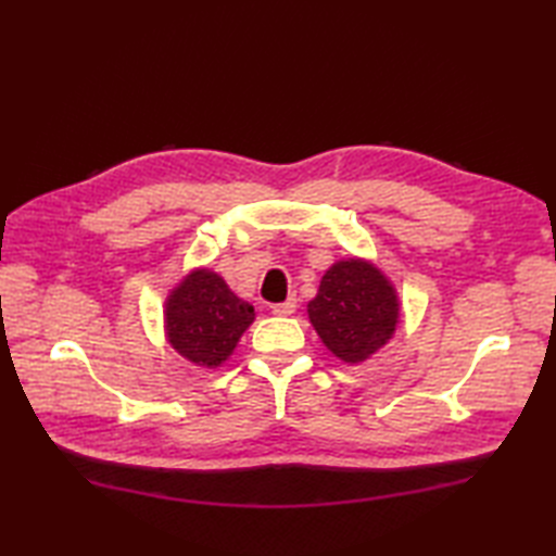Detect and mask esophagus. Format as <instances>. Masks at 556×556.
<instances>
[{"instance_id": "obj_1", "label": "esophagus", "mask_w": 556, "mask_h": 556, "mask_svg": "<svg viewBox=\"0 0 556 556\" xmlns=\"http://www.w3.org/2000/svg\"><path fill=\"white\" fill-rule=\"evenodd\" d=\"M296 308H299V301L296 299H287L285 303H275L271 305V313L275 315H291V313H296Z\"/></svg>"}]
</instances>
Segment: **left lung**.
<instances>
[{"mask_svg": "<svg viewBox=\"0 0 556 556\" xmlns=\"http://www.w3.org/2000/svg\"><path fill=\"white\" fill-rule=\"evenodd\" d=\"M308 315L337 358L358 363L394 334L399 303L380 269L363 260H341L327 269Z\"/></svg>", "mask_w": 556, "mask_h": 556, "instance_id": "8db88e82", "label": "left lung"}]
</instances>
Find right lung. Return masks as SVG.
Wrapping results in <instances>:
<instances>
[{
	"instance_id": "right-lung-1",
	"label": "right lung",
	"mask_w": 556,
	"mask_h": 556,
	"mask_svg": "<svg viewBox=\"0 0 556 556\" xmlns=\"http://www.w3.org/2000/svg\"><path fill=\"white\" fill-rule=\"evenodd\" d=\"M253 317L251 303L236 299L215 271L200 269L172 291L167 337L188 361L215 368L231 356Z\"/></svg>"
}]
</instances>
